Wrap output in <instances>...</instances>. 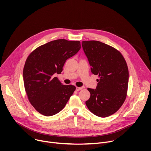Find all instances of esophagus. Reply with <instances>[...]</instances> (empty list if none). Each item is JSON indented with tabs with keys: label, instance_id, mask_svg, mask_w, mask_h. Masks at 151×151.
<instances>
[{
	"label": "esophagus",
	"instance_id": "obj_1",
	"mask_svg": "<svg viewBox=\"0 0 151 151\" xmlns=\"http://www.w3.org/2000/svg\"><path fill=\"white\" fill-rule=\"evenodd\" d=\"M83 89V88H81V87H77L76 88V91H81Z\"/></svg>",
	"mask_w": 151,
	"mask_h": 151
}]
</instances>
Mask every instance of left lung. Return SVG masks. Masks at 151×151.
Returning <instances> with one entry per match:
<instances>
[{"mask_svg":"<svg viewBox=\"0 0 151 151\" xmlns=\"http://www.w3.org/2000/svg\"><path fill=\"white\" fill-rule=\"evenodd\" d=\"M82 46L92 73L100 78L96 89H88L91 97L86 105L95 115L109 116L125 100L129 84L127 64L122 54L108 45L90 40L83 41Z\"/></svg>","mask_w":151,"mask_h":151,"instance_id":"1","label":"left lung"}]
</instances>
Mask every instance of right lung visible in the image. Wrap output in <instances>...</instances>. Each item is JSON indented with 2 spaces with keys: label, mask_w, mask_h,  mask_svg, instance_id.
<instances>
[{
  "label": "right lung",
  "mask_w": 151,
  "mask_h": 151,
  "mask_svg": "<svg viewBox=\"0 0 151 151\" xmlns=\"http://www.w3.org/2000/svg\"><path fill=\"white\" fill-rule=\"evenodd\" d=\"M81 49L80 41L55 40L41 45L27 57L23 69L24 88L30 104L38 113L50 116L65 107L76 89L54 77L65 61Z\"/></svg>",
  "instance_id": "right-lung-1"
}]
</instances>
